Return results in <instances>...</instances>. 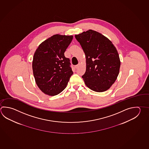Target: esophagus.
<instances>
[{
	"label": "esophagus",
	"instance_id": "1",
	"mask_svg": "<svg viewBox=\"0 0 149 149\" xmlns=\"http://www.w3.org/2000/svg\"><path fill=\"white\" fill-rule=\"evenodd\" d=\"M79 66H80V63H79V64H77V65L75 66V68L77 69V68H78L79 67Z\"/></svg>",
	"mask_w": 149,
	"mask_h": 149
}]
</instances>
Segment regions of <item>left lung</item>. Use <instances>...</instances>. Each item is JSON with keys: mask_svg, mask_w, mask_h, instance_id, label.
<instances>
[{"mask_svg": "<svg viewBox=\"0 0 149 149\" xmlns=\"http://www.w3.org/2000/svg\"><path fill=\"white\" fill-rule=\"evenodd\" d=\"M75 37L86 56V71L81 76L85 84L97 92L109 90L117 79L121 65L114 45L104 35L91 29Z\"/></svg>", "mask_w": 149, "mask_h": 149, "instance_id": "obj_1", "label": "left lung"}]
</instances>
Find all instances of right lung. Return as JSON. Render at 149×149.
<instances>
[{"mask_svg":"<svg viewBox=\"0 0 149 149\" xmlns=\"http://www.w3.org/2000/svg\"><path fill=\"white\" fill-rule=\"evenodd\" d=\"M73 38L72 35H54L42 42L34 53V78L45 94L55 96L62 92L73 74L70 59L64 56Z\"/></svg>","mask_w":149,"mask_h":149,"instance_id":"add662e5","label":"right lung"}]
</instances>
